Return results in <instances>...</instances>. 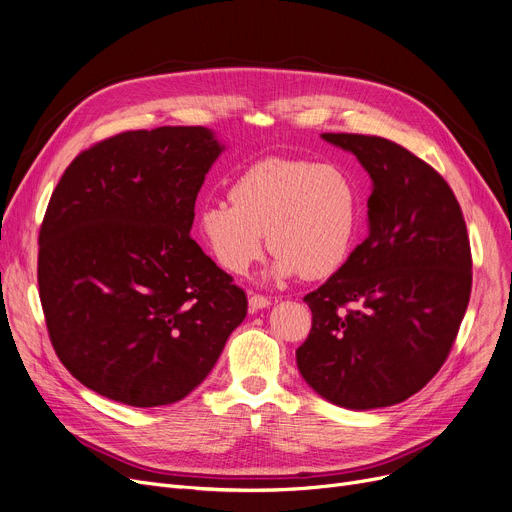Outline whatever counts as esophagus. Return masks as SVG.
<instances>
[{"label":"esophagus","mask_w":512,"mask_h":512,"mask_svg":"<svg viewBox=\"0 0 512 512\" xmlns=\"http://www.w3.org/2000/svg\"><path fill=\"white\" fill-rule=\"evenodd\" d=\"M272 305V301L267 299V297H263V294H251L249 297V307L253 309V311H259V309H265V307H270Z\"/></svg>","instance_id":"34e87169"}]
</instances>
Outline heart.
<instances>
[{
	"mask_svg": "<svg viewBox=\"0 0 512 512\" xmlns=\"http://www.w3.org/2000/svg\"><path fill=\"white\" fill-rule=\"evenodd\" d=\"M230 201L199 209V232L213 259L242 276L263 255L276 253L274 274L301 272L317 280L344 265L359 230V188L344 168L309 159L267 157L230 184Z\"/></svg>",
	"mask_w": 512,
	"mask_h": 512,
	"instance_id": "b5f03b06",
	"label": "heart"
}]
</instances>
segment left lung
Returning a JSON list of instances; mask_svg holds the SVG:
<instances>
[{
	"label": "left lung",
	"mask_w": 512,
	"mask_h": 512,
	"mask_svg": "<svg viewBox=\"0 0 512 512\" xmlns=\"http://www.w3.org/2000/svg\"><path fill=\"white\" fill-rule=\"evenodd\" d=\"M373 180L369 236L303 299L313 324L297 348L305 382L338 407H390L444 365L471 297V245L448 182L373 134L326 132Z\"/></svg>",
	"instance_id": "obj_1"
}]
</instances>
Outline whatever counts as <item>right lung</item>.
<instances>
[{
  "mask_svg": "<svg viewBox=\"0 0 512 512\" xmlns=\"http://www.w3.org/2000/svg\"><path fill=\"white\" fill-rule=\"evenodd\" d=\"M222 151L203 126L128 130L62 174L39 230V297L53 351L89 390L172 405L245 319V290L191 238Z\"/></svg>",
  "mask_w": 512,
  "mask_h": 512,
  "instance_id": "1",
  "label": "right lung"
}]
</instances>
